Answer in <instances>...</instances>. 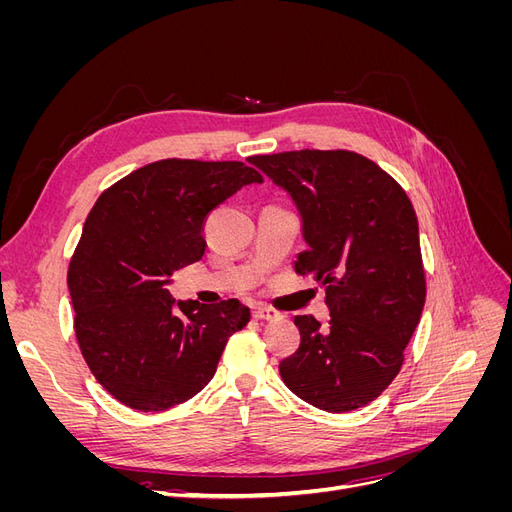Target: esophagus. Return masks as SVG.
<instances>
[{"label": "esophagus", "mask_w": 512, "mask_h": 512, "mask_svg": "<svg viewBox=\"0 0 512 512\" xmlns=\"http://www.w3.org/2000/svg\"><path fill=\"white\" fill-rule=\"evenodd\" d=\"M252 316H254L256 320H280V318H282V314L277 312V309L265 307V305H254V307H252Z\"/></svg>", "instance_id": "34e87169"}]
</instances>
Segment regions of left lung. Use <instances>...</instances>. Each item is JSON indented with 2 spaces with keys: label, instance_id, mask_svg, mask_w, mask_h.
Listing matches in <instances>:
<instances>
[{
  "label": "left lung",
  "instance_id": "1",
  "mask_svg": "<svg viewBox=\"0 0 512 512\" xmlns=\"http://www.w3.org/2000/svg\"><path fill=\"white\" fill-rule=\"evenodd\" d=\"M303 218L299 275L327 286L331 320L294 316L301 344L280 363L288 389L327 412L382 395L404 365L423 314L418 220L404 188L361 153L301 149L250 160Z\"/></svg>",
  "mask_w": 512,
  "mask_h": 512
}]
</instances>
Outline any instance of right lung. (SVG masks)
<instances>
[{"label": "right lung", "mask_w": 512, "mask_h": 512, "mask_svg": "<svg viewBox=\"0 0 512 512\" xmlns=\"http://www.w3.org/2000/svg\"><path fill=\"white\" fill-rule=\"evenodd\" d=\"M250 183L262 177L243 162L168 158L113 183L89 211L68 269L74 333L91 374L123 406L162 412L192 399L250 322L237 299L177 310L166 288L203 258L207 215Z\"/></svg>", "instance_id": "obj_1"}]
</instances>
